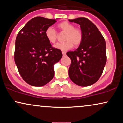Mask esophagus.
Instances as JSON below:
<instances>
[{
	"instance_id": "obj_1",
	"label": "esophagus",
	"mask_w": 123,
	"mask_h": 123,
	"mask_svg": "<svg viewBox=\"0 0 123 123\" xmlns=\"http://www.w3.org/2000/svg\"><path fill=\"white\" fill-rule=\"evenodd\" d=\"M62 54H63V56H65V55H66V53H65V52H64V51H63V52H62Z\"/></svg>"
}]
</instances>
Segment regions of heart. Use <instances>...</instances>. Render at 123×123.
<instances>
[{"label":"heart","mask_w":123,"mask_h":123,"mask_svg":"<svg viewBox=\"0 0 123 123\" xmlns=\"http://www.w3.org/2000/svg\"><path fill=\"white\" fill-rule=\"evenodd\" d=\"M58 28L60 31L66 32L64 40L63 43H57L54 47L56 49L63 51H66L75 46L80 45L83 40V33L79 28H74V26L68 22H63L59 23ZM45 36L47 40L51 43H54L58 38V33L52 27L47 28L45 31Z\"/></svg>","instance_id":"obj_1"}]
</instances>
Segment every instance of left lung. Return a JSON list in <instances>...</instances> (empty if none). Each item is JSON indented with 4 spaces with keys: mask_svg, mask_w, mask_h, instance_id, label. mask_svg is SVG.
Listing matches in <instances>:
<instances>
[{
    "mask_svg": "<svg viewBox=\"0 0 123 123\" xmlns=\"http://www.w3.org/2000/svg\"><path fill=\"white\" fill-rule=\"evenodd\" d=\"M80 25L83 40L74 51L67 55L71 59L69 76L76 85L86 87L96 83L103 72L106 63V42L97 27L87 18L69 19Z\"/></svg>",
    "mask_w": 123,
    "mask_h": 123,
    "instance_id": "1",
    "label": "left lung"
}]
</instances>
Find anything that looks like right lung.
I'll return each mask as SVG.
<instances>
[{"mask_svg": "<svg viewBox=\"0 0 123 123\" xmlns=\"http://www.w3.org/2000/svg\"><path fill=\"white\" fill-rule=\"evenodd\" d=\"M56 19L36 17L26 23L17 36L14 61L22 78L29 85L43 86L54 75V65L63 54L51 46L45 36L46 28Z\"/></svg>", "mask_w": 123, "mask_h": 123, "instance_id": "add662e5", "label": "right lung"}]
</instances>
